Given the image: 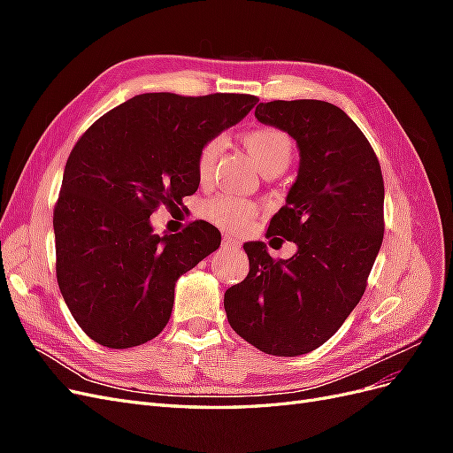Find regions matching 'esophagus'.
<instances>
[{
	"mask_svg": "<svg viewBox=\"0 0 453 453\" xmlns=\"http://www.w3.org/2000/svg\"><path fill=\"white\" fill-rule=\"evenodd\" d=\"M221 248L226 250V251H238L240 250V242L236 238H232V236H223Z\"/></svg>",
	"mask_w": 453,
	"mask_h": 453,
	"instance_id": "1",
	"label": "esophagus"
}]
</instances>
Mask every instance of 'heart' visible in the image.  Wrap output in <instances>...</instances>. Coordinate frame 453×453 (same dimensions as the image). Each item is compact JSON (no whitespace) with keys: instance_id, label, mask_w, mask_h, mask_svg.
I'll use <instances>...</instances> for the list:
<instances>
[{"instance_id":"1","label":"heart","mask_w":453,"mask_h":453,"mask_svg":"<svg viewBox=\"0 0 453 453\" xmlns=\"http://www.w3.org/2000/svg\"><path fill=\"white\" fill-rule=\"evenodd\" d=\"M243 147L265 175H276L289 168L295 155V142L287 132L263 127L243 135ZM221 153V140L211 138L205 142L196 155V175L200 183H208L213 175L215 164ZM198 213L205 221L223 230H242L248 226L258 213V205L251 198L228 193H215L203 198Z\"/></svg>"}]
</instances>
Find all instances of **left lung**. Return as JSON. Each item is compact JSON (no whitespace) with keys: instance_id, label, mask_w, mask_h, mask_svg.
<instances>
[{"instance_id":"1","label":"left lung","mask_w":453,"mask_h":453,"mask_svg":"<svg viewBox=\"0 0 453 453\" xmlns=\"http://www.w3.org/2000/svg\"><path fill=\"white\" fill-rule=\"evenodd\" d=\"M255 117L300 149L296 181L266 232L298 251L276 260L263 242L243 243L250 273L226 289L225 311L257 349L296 357L325 344L359 304L386 226L383 177L372 145L333 104L273 100Z\"/></svg>"}]
</instances>
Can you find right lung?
Returning <instances> with one entry per match:
<instances>
[{"label": "right lung", "mask_w": 453, "mask_h": 453, "mask_svg": "<svg viewBox=\"0 0 453 453\" xmlns=\"http://www.w3.org/2000/svg\"><path fill=\"white\" fill-rule=\"evenodd\" d=\"M257 102L251 94L147 92L102 115L77 140L54 205L57 280L94 342L134 348L168 325L177 278L213 253L221 234L193 221L158 236L149 217L196 193L200 147Z\"/></svg>", "instance_id": "add662e5"}]
</instances>
